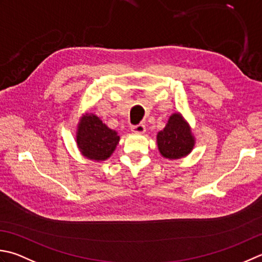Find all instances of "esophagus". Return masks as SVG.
I'll return each instance as SVG.
<instances>
[{"mask_svg": "<svg viewBox=\"0 0 262 262\" xmlns=\"http://www.w3.org/2000/svg\"><path fill=\"white\" fill-rule=\"evenodd\" d=\"M132 132L135 133V134H143L145 132V125L144 124H138L135 126H132Z\"/></svg>", "mask_w": 262, "mask_h": 262, "instance_id": "1", "label": "esophagus"}]
</instances>
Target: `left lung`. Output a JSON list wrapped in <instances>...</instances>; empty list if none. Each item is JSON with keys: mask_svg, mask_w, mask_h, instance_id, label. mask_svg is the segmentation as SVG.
<instances>
[{"mask_svg": "<svg viewBox=\"0 0 262 262\" xmlns=\"http://www.w3.org/2000/svg\"><path fill=\"white\" fill-rule=\"evenodd\" d=\"M157 141L159 151L168 159L185 157L194 146V138L189 126L178 114L169 118L166 127L158 133Z\"/></svg>", "mask_w": 262, "mask_h": 262, "instance_id": "obj_1", "label": "left lung"}]
</instances>
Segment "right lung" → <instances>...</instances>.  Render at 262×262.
<instances>
[{"label":"right lung","mask_w":262,"mask_h":262,"mask_svg":"<svg viewBox=\"0 0 262 262\" xmlns=\"http://www.w3.org/2000/svg\"><path fill=\"white\" fill-rule=\"evenodd\" d=\"M119 142L115 130L107 128L94 115H86L79 122L77 144L84 157L91 160H105L109 158Z\"/></svg>","instance_id":"1"}]
</instances>
